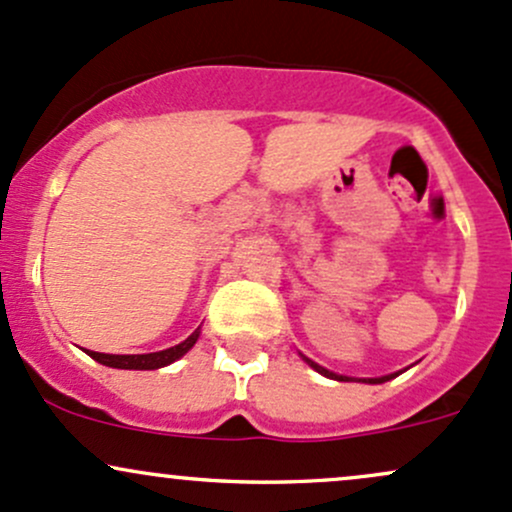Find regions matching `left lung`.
<instances>
[{
	"label": "left lung",
	"mask_w": 512,
	"mask_h": 512,
	"mask_svg": "<svg viewBox=\"0 0 512 512\" xmlns=\"http://www.w3.org/2000/svg\"><path fill=\"white\" fill-rule=\"evenodd\" d=\"M303 357V355H301ZM306 359V364L308 367H313L316 369L318 374H323V376H328V379H338V381H352L350 376H342V374H335V372H328V369L325 367H320V364H316L313 362V359H308V357H303ZM393 376H398V374H389V376H379V379H362L364 384H384V381H389V379H393Z\"/></svg>",
	"instance_id": "8db88e82"
}]
</instances>
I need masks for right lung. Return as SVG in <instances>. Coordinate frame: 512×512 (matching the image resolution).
Segmentation results:
<instances>
[{
  "instance_id": "right-lung-1",
  "label": "right lung",
  "mask_w": 512,
  "mask_h": 512,
  "mask_svg": "<svg viewBox=\"0 0 512 512\" xmlns=\"http://www.w3.org/2000/svg\"><path fill=\"white\" fill-rule=\"evenodd\" d=\"M196 340H199V330H194V333L184 342H179V345L167 347V350L162 352H150V355H104V352H92V350H87V355L97 359V362L104 364V367H114V369H160V367H167V364L177 362L179 357L187 355V352L194 347Z\"/></svg>"
}]
</instances>
